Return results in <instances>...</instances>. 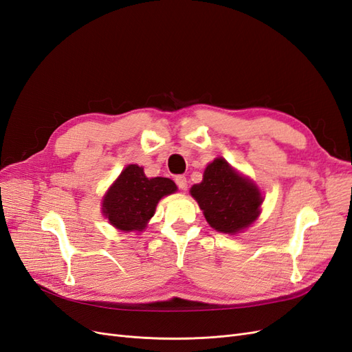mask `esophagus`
<instances>
[{"label":"esophagus","instance_id":"esophagus-1","mask_svg":"<svg viewBox=\"0 0 352 352\" xmlns=\"http://www.w3.org/2000/svg\"><path fill=\"white\" fill-rule=\"evenodd\" d=\"M175 182H176V185H177V188H179L180 190H186V188H188V180H186L185 176H176Z\"/></svg>","mask_w":352,"mask_h":352}]
</instances>
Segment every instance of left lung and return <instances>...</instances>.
Segmentation results:
<instances>
[{"instance_id":"obj_1","label":"left lung","mask_w":352,"mask_h":352,"mask_svg":"<svg viewBox=\"0 0 352 352\" xmlns=\"http://www.w3.org/2000/svg\"><path fill=\"white\" fill-rule=\"evenodd\" d=\"M189 192L197 199L208 225L221 233L235 235L260 216V189L221 157L206 167L202 182L194 185Z\"/></svg>"}]
</instances>
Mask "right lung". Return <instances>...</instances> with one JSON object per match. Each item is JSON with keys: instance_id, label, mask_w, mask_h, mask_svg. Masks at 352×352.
Returning a JSON list of instances; mask_svg holds the SVG:
<instances>
[{"instance_id": "1", "label": "right lung", "mask_w": 352, "mask_h": 352, "mask_svg": "<svg viewBox=\"0 0 352 352\" xmlns=\"http://www.w3.org/2000/svg\"><path fill=\"white\" fill-rule=\"evenodd\" d=\"M176 190L172 179H150L142 167L129 164L104 195L102 214L122 232H142L154 216L158 201Z\"/></svg>"}]
</instances>
